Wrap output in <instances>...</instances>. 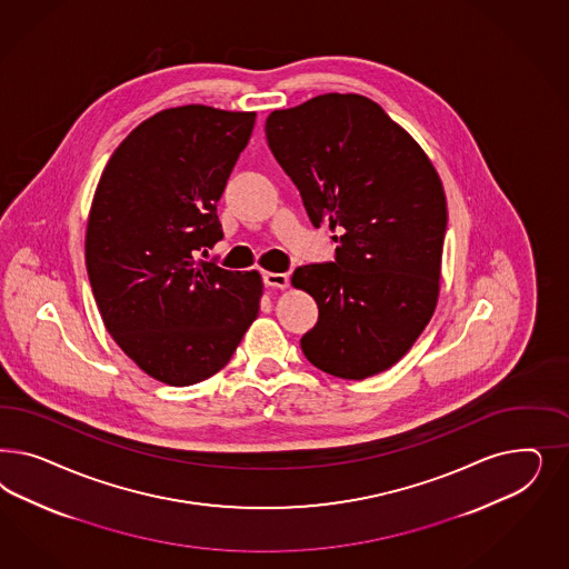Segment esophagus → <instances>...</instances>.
<instances>
[{
    "label": "esophagus",
    "mask_w": 569,
    "mask_h": 569,
    "mask_svg": "<svg viewBox=\"0 0 569 569\" xmlns=\"http://www.w3.org/2000/svg\"><path fill=\"white\" fill-rule=\"evenodd\" d=\"M262 281H264V286H269V288H288L290 286V277L286 276V273H262Z\"/></svg>",
    "instance_id": "1"
}]
</instances>
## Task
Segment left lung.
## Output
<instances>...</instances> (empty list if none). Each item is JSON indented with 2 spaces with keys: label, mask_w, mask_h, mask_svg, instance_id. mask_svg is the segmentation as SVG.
<instances>
[{
  "label": "left lung",
  "mask_w": 569,
  "mask_h": 569,
  "mask_svg": "<svg viewBox=\"0 0 569 569\" xmlns=\"http://www.w3.org/2000/svg\"><path fill=\"white\" fill-rule=\"evenodd\" d=\"M269 148L300 191L336 260L305 264L292 286L319 307L300 340L317 369L365 379L400 361L440 292L447 196L430 158L379 103L323 93L264 122Z\"/></svg>",
  "instance_id": "left-lung-1"
}]
</instances>
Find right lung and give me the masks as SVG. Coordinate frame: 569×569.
Returning <instances> with one entry per match:
<instances>
[{"mask_svg": "<svg viewBox=\"0 0 569 569\" xmlns=\"http://www.w3.org/2000/svg\"><path fill=\"white\" fill-rule=\"evenodd\" d=\"M254 121L202 103L162 110L122 139L93 196L86 264L103 326L162 383L221 371L259 317V271L200 259L223 240L217 202Z\"/></svg>", "mask_w": 569, "mask_h": 569, "instance_id": "add662e5", "label": "right lung"}]
</instances>
